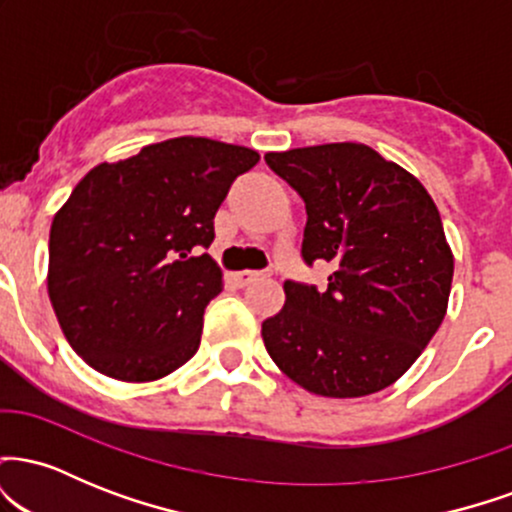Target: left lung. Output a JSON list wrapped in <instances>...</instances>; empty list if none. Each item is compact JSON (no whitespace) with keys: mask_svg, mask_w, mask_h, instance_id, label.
<instances>
[{"mask_svg":"<svg viewBox=\"0 0 512 512\" xmlns=\"http://www.w3.org/2000/svg\"><path fill=\"white\" fill-rule=\"evenodd\" d=\"M257 161L245 146L178 137L88 170L52 219L48 267L57 322L88 366L151 383L197 354L223 289L207 252L214 216Z\"/></svg>","mask_w":512,"mask_h":512,"instance_id":"left-lung-1","label":"left lung"}]
</instances>
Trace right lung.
I'll return each instance as SVG.
<instances>
[{
  "instance_id": "add662e5",
  "label": "right lung",
  "mask_w": 512,
  "mask_h": 512,
  "mask_svg": "<svg viewBox=\"0 0 512 512\" xmlns=\"http://www.w3.org/2000/svg\"><path fill=\"white\" fill-rule=\"evenodd\" d=\"M305 202L301 257L320 284L286 281L262 322L281 373L322 397L385 390L411 368L448 310L452 252L414 175L363 144L264 156Z\"/></svg>"
}]
</instances>
